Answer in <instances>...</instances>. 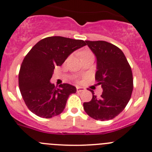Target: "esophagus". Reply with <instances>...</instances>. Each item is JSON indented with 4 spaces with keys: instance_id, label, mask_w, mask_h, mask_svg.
Instances as JSON below:
<instances>
[{
    "instance_id": "34e87169",
    "label": "esophagus",
    "mask_w": 152,
    "mask_h": 152,
    "mask_svg": "<svg viewBox=\"0 0 152 152\" xmlns=\"http://www.w3.org/2000/svg\"><path fill=\"white\" fill-rule=\"evenodd\" d=\"M85 91V88L81 86H77V92H80V91Z\"/></svg>"
}]
</instances>
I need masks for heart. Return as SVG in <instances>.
<instances>
[{
	"label": "heart",
	"mask_w": 152,
	"mask_h": 152,
	"mask_svg": "<svg viewBox=\"0 0 152 152\" xmlns=\"http://www.w3.org/2000/svg\"><path fill=\"white\" fill-rule=\"evenodd\" d=\"M86 54H88V53H84V54H83V55H86Z\"/></svg>",
	"instance_id": "b5f03b06"
}]
</instances>
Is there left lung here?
Instances as JSON below:
<instances>
[{"label":"left lung","mask_w":152,"mask_h":152,"mask_svg":"<svg viewBox=\"0 0 152 152\" xmlns=\"http://www.w3.org/2000/svg\"><path fill=\"white\" fill-rule=\"evenodd\" d=\"M86 44L97 58L95 80L101 85L100 97L92 93L91 101L83 103L87 115L97 121H109L123 112L133 91L132 69L124 52L115 45L103 40Z\"/></svg>","instance_id":"obj_1"}]
</instances>
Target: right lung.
<instances>
[{
	"label": "right lung",
	"mask_w": 152,
	"mask_h": 152,
	"mask_svg": "<svg viewBox=\"0 0 152 152\" xmlns=\"http://www.w3.org/2000/svg\"><path fill=\"white\" fill-rule=\"evenodd\" d=\"M82 40L52 36L37 42L25 56L19 72V88L28 109L37 116L51 118L62 113L75 87L50 83L54 69L74 51L86 46Z\"/></svg>",
	"instance_id": "obj_1"
}]
</instances>
